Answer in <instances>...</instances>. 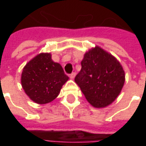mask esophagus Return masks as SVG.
Segmentation results:
<instances>
[{"label":"esophagus","instance_id":"1","mask_svg":"<svg viewBox=\"0 0 146 146\" xmlns=\"http://www.w3.org/2000/svg\"><path fill=\"white\" fill-rule=\"evenodd\" d=\"M76 72H72L71 74L70 75V79H74L75 78V76H76Z\"/></svg>","mask_w":146,"mask_h":146}]
</instances>
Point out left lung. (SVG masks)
Returning <instances> with one entry per match:
<instances>
[{
    "label": "left lung",
    "mask_w": 146,
    "mask_h": 146,
    "mask_svg": "<svg viewBox=\"0 0 146 146\" xmlns=\"http://www.w3.org/2000/svg\"><path fill=\"white\" fill-rule=\"evenodd\" d=\"M75 81L95 108H104L119 95L125 82L120 62L103 48L95 46L84 53Z\"/></svg>",
    "instance_id": "left-lung-1"
}]
</instances>
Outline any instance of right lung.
<instances>
[{
    "label": "right lung",
    "instance_id": "1",
    "mask_svg": "<svg viewBox=\"0 0 146 146\" xmlns=\"http://www.w3.org/2000/svg\"><path fill=\"white\" fill-rule=\"evenodd\" d=\"M68 80L62 66L52 60L50 53H40L34 57L23 67L21 76L26 94L40 105L53 101Z\"/></svg>",
    "mask_w": 146,
    "mask_h": 146
}]
</instances>
